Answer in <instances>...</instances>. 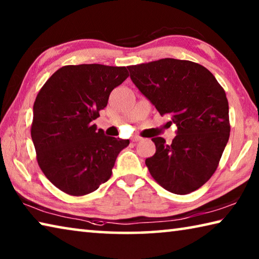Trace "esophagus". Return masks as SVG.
I'll return each instance as SVG.
<instances>
[{
    "mask_svg": "<svg viewBox=\"0 0 259 259\" xmlns=\"http://www.w3.org/2000/svg\"><path fill=\"white\" fill-rule=\"evenodd\" d=\"M143 138L142 137H140V136H134V137L133 138H131V140H133V142H139V140H142Z\"/></svg>",
    "mask_w": 259,
    "mask_h": 259,
    "instance_id": "esophagus-1",
    "label": "esophagus"
}]
</instances>
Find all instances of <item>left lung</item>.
I'll list each match as a JSON object with an SVG mask.
<instances>
[{
  "mask_svg": "<svg viewBox=\"0 0 259 259\" xmlns=\"http://www.w3.org/2000/svg\"><path fill=\"white\" fill-rule=\"evenodd\" d=\"M140 93L177 125L171 144L152 138L155 154L145 163L154 181L175 194H188L216 171L230 138L229 102L211 72L190 60L164 58L128 66Z\"/></svg>",
  "mask_w": 259,
  "mask_h": 259,
  "instance_id": "obj_1",
  "label": "left lung"
}]
</instances>
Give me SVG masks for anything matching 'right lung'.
Masks as SVG:
<instances>
[{"mask_svg":"<svg viewBox=\"0 0 259 259\" xmlns=\"http://www.w3.org/2000/svg\"><path fill=\"white\" fill-rule=\"evenodd\" d=\"M129 73L100 64L67 65L38 91L30 135L42 172L60 191L82 196L112 176L129 139L108 137L93 121L106 107L111 91Z\"/></svg>","mask_w":259,"mask_h":259,"instance_id":"add662e5","label":"right lung"}]
</instances>
